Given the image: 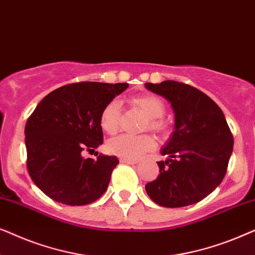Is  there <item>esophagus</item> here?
<instances>
[{
    "label": "esophagus",
    "mask_w": 255,
    "mask_h": 255,
    "mask_svg": "<svg viewBox=\"0 0 255 255\" xmlns=\"http://www.w3.org/2000/svg\"><path fill=\"white\" fill-rule=\"evenodd\" d=\"M120 161L123 162V163H128V165H133V163H137V161H135V160L127 159V158H121Z\"/></svg>",
    "instance_id": "obj_1"
}]
</instances>
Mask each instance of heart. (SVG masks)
Instances as JSON below:
<instances>
[{
	"instance_id": "1",
	"label": "heart",
	"mask_w": 255,
	"mask_h": 255,
	"mask_svg": "<svg viewBox=\"0 0 255 255\" xmlns=\"http://www.w3.org/2000/svg\"><path fill=\"white\" fill-rule=\"evenodd\" d=\"M131 103L141 110L148 117L147 127L156 132H163L166 123L161 116L165 114V104L159 97L151 94L134 96L131 99ZM121 108L117 100L110 101L103 108L100 117V124L103 131L114 134L120 127ZM155 146V139L151 134L132 135L121 134L108 141L107 148L110 153L121 158L138 159L146 151H149Z\"/></svg>"
}]
</instances>
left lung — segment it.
<instances>
[{
	"label": "left lung",
	"mask_w": 255,
	"mask_h": 255,
	"mask_svg": "<svg viewBox=\"0 0 255 255\" xmlns=\"http://www.w3.org/2000/svg\"><path fill=\"white\" fill-rule=\"evenodd\" d=\"M165 97L175 114L174 132L159 161L160 175L145 186L154 203L181 208L197 203L224 179L233 149V135L225 116L208 95L182 82L145 83Z\"/></svg>",
	"instance_id": "8db88e82"
}]
</instances>
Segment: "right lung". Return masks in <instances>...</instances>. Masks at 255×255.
Masks as SVG:
<instances>
[{"mask_svg": "<svg viewBox=\"0 0 255 255\" xmlns=\"http://www.w3.org/2000/svg\"><path fill=\"white\" fill-rule=\"evenodd\" d=\"M128 83L78 82L44 97L25 125L26 166L33 183L59 203L86 205L102 196L120 161L82 152L103 144L100 117L103 108Z\"/></svg>", "mask_w": 255, "mask_h": 255, "instance_id": "obj_1", "label": "right lung"}]
</instances>
